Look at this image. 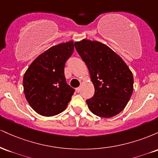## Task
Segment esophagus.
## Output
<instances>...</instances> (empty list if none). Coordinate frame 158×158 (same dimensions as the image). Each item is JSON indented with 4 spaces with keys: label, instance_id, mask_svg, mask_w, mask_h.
I'll list each match as a JSON object with an SVG mask.
<instances>
[{
    "label": "esophagus",
    "instance_id": "1",
    "mask_svg": "<svg viewBox=\"0 0 158 158\" xmlns=\"http://www.w3.org/2000/svg\"><path fill=\"white\" fill-rule=\"evenodd\" d=\"M76 90H77V93H79V92L81 91V87H79V88H77V89H76Z\"/></svg>",
    "mask_w": 158,
    "mask_h": 158
}]
</instances>
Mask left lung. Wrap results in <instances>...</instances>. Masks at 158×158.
<instances>
[{
	"instance_id": "left-lung-1",
	"label": "left lung",
	"mask_w": 158,
	"mask_h": 158,
	"mask_svg": "<svg viewBox=\"0 0 158 158\" xmlns=\"http://www.w3.org/2000/svg\"><path fill=\"white\" fill-rule=\"evenodd\" d=\"M76 50L89 70L94 85V97L86 100L98 117L110 118L126 106L134 89L131 70L109 47L97 41L83 39L74 43Z\"/></svg>"
}]
</instances>
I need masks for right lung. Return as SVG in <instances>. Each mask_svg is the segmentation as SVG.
Here are the masks:
<instances>
[{"instance_id":"add662e5","label":"right lung","mask_w":158,"mask_h":158,"mask_svg":"<svg viewBox=\"0 0 158 158\" xmlns=\"http://www.w3.org/2000/svg\"><path fill=\"white\" fill-rule=\"evenodd\" d=\"M73 49V41L52 46L38 56L25 72V97L40 115H57L66 109L71 99L74 89L67 84L64 68Z\"/></svg>"}]
</instances>
